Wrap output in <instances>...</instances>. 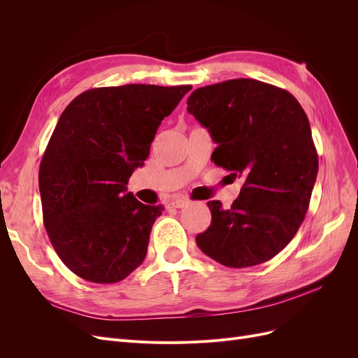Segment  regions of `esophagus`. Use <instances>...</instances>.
Returning a JSON list of instances; mask_svg holds the SVG:
<instances>
[{"mask_svg":"<svg viewBox=\"0 0 358 358\" xmlns=\"http://www.w3.org/2000/svg\"><path fill=\"white\" fill-rule=\"evenodd\" d=\"M187 200L185 199H176V200H171L169 203V208H175V209H180L183 206H187Z\"/></svg>","mask_w":358,"mask_h":358,"instance_id":"obj_1","label":"esophagus"}]
</instances>
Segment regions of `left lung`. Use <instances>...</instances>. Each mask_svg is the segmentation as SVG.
<instances>
[{"instance_id": "obj_1", "label": "left lung", "mask_w": 358, "mask_h": 358, "mask_svg": "<svg viewBox=\"0 0 358 358\" xmlns=\"http://www.w3.org/2000/svg\"><path fill=\"white\" fill-rule=\"evenodd\" d=\"M187 104L218 145L215 164L245 180L230 209L208 203L212 222L196 237L199 248L227 267L268 262L296 236L317 179L305 110L288 91L255 79L203 86Z\"/></svg>"}]
</instances>
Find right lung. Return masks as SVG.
<instances>
[{
  "label": "right lung",
  "mask_w": 358,
  "mask_h": 358,
  "mask_svg": "<svg viewBox=\"0 0 358 358\" xmlns=\"http://www.w3.org/2000/svg\"><path fill=\"white\" fill-rule=\"evenodd\" d=\"M191 85H124L85 91L66 107L40 162L43 222L61 262L95 284L143 263L164 206L127 192L162 119Z\"/></svg>",
  "instance_id": "1"
}]
</instances>
